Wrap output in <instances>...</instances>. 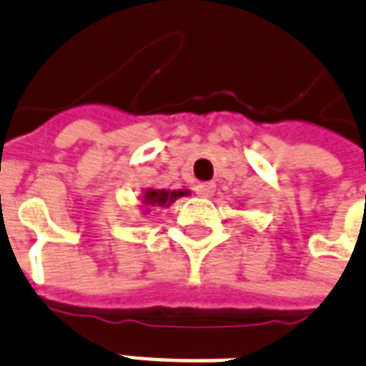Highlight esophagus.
I'll use <instances>...</instances> for the list:
<instances>
[{
    "label": "esophagus",
    "mask_w": 366,
    "mask_h": 366,
    "mask_svg": "<svg viewBox=\"0 0 366 366\" xmlns=\"http://www.w3.org/2000/svg\"><path fill=\"white\" fill-rule=\"evenodd\" d=\"M214 191H215L214 183H202V185L194 187V192H197L198 197H202V198H209L212 194H214Z\"/></svg>",
    "instance_id": "obj_1"
}]
</instances>
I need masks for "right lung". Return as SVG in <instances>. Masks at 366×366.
I'll list each match as a JSON object with an SVG mask.
<instances>
[{
  "label": "right lung",
  "mask_w": 366,
  "mask_h": 366,
  "mask_svg": "<svg viewBox=\"0 0 366 366\" xmlns=\"http://www.w3.org/2000/svg\"><path fill=\"white\" fill-rule=\"evenodd\" d=\"M189 191H168V189H144L141 194V208L144 212H149L151 208H169L172 202H175L177 198L187 197Z\"/></svg>",
  "instance_id": "add662e5"
}]
</instances>
